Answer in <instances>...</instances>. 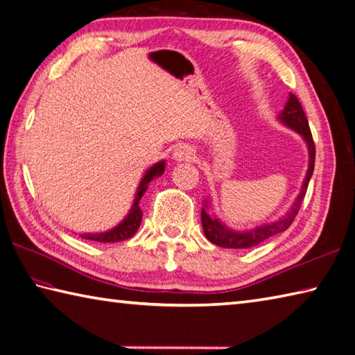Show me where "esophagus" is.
Segmentation results:
<instances>
[{"label":"esophagus","mask_w":355,"mask_h":355,"mask_svg":"<svg viewBox=\"0 0 355 355\" xmlns=\"http://www.w3.org/2000/svg\"><path fill=\"white\" fill-rule=\"evenodd\" d=\"M173 158H175L177 162H187V159H192L193 158V149L187 144L178 146V148L173 150Z\"/></svg>","instance_id":"1"}]
</instances>
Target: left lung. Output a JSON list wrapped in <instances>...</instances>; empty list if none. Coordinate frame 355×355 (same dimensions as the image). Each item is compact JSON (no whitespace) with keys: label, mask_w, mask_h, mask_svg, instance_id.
<instances>
[{"label":"left lung","mask_w":355,"mask_h":355,"mask_svg":"<svg viewBox=\"0 0 355 355\" xmlns=\"http://www.w3.org/2000/svg\"><path fill=\"white\" fill-rule=\"evenodd\" d=\"M280 120L288 124L289 128H293L297 130L304 140L308 143V149H309V169L306 173V178H304V183L302 187L300 196L297 197L295 203L291 207V211L286 214V217H283L282 220L275 221L272 225H265L260 227H255L249 232H234L231 229H226L223 225L220 223L218 220H212L209 215L206 214L205 209H201V225H203V232L206 235V239L209 240L214 245H217L220 248H229V249H246V248H252L260 245L261 241H265L270 237H274L275 234H280L283 231L293 225L294 218L297 217L298 209L302 207V203L304 200V196H306L308 191V184L309 180L312 177V172H314V163H315V144L314 140H312V134L309 129V123L308 118L303 112V107L300 101H298L297 96L294 94H289L288 103L284 104V109L280 114Z\"/></svg>","instance_id":"left-lung-1"}]
</instances>
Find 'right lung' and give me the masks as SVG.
<instances>
[{
    "label": "right lung",
    "mask_w": 355,
    "mask_h": 355,
    "mask_svg": "<svg viewBox=\"0 0 355 355\" xmlns=\"http://www.w3.org/2000/svg\"><path fill=\"white\" fill-rule=\"evenodd\" d=\"M163 172H164V162L157 163L155 166H152L148 172H146V175L143 177L140 186H138L134 206H132V209H130L128 217L124 218L116 227L110 229V231L103 232V234H85V235H81V237L86 240L100 241V243H115V241H123V240L130 239L132 235L137 232V229L140 227V223H141L143 212L140 209V206H138V203H140L143 193L146 192V189H148V184L150 180L158 177V175H162Z\"/></svg>",
    "instance_id": "1"
}]
</instances>
